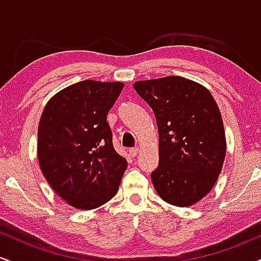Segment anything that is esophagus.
<instances>
[{
	"label": "esophagus",
	"mask_w": 261,
	"mask_h": 261,
	"mask_svg": "<svg viewBox=\"0 0 261 261\" xmlns=\"http://www.w3.org/2000/svg\"><path fill=\"white\" fill-rule=\"evenodd\" d=\"M130 155H133V157H135V155H137V153L140 152V148L139 147H134V148H130Z\"/></svg>",
	"instance_id": "34e87169"
}]
</instances>
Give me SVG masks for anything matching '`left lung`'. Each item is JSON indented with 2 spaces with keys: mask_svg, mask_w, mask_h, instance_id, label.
<instances>
[{
  "mask_svg": "<svg viewBox=\"0 0 261 261\" xmlns=\"http://www.w3.org/2000/svg\"><path fill=\"white\" fill-rule=\"evenodd\" d=\"M135 91L153 110L160 164L151 174L162 200L188 207L214 188L226 157V135L206 87L180 76L137 81Z\"/></svg>",
  "mask_w": 261,
  "mask_h": 261,
  "instance_id": "1",
  "label": "left lung"
}]
</instances>
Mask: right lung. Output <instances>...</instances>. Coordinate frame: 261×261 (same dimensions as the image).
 <instances>
[{
	"instance_id": "obj_1",
	"label": "right lung",
	"mask_w": 261,
	"mask_h": 261,
	"mask_svg": "<svg viewBox=\"0 0 261 261\" xmlns=\"http://www.w3.org/2000/svg\"><path fill=\"white\" fill-rule=\"evenodd\" d=\"M122 88L121 82L82 81L56 93L41 114L39 166L74 208L99 207L119 190L127 161L114 149L107 115Z\"/></svg>"
}]
</instances>
